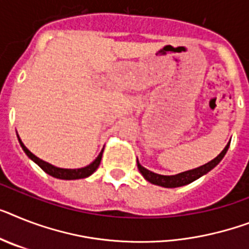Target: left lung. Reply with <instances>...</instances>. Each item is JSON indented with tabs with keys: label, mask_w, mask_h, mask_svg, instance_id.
Wrapping results in <instances>:
<instances>
[{
	"label": "left lung",
	"mask_w": 249,
	"mask_h": 249,
	"mask_svg": "<svg viewBox=\"0 0 249 249\" xmlns=\"http://www.w3.org/2000/svg\"><path fill=\"white\" fill-rule=\"evenodd\" d=\"M229 145H231V141L228 142V145L224 147V150L221 151L219 155H217L215 159H213L211 161L206 163L205 165H201L198 168H195L192 170H187V172H183V173L176 174V176H161V174H157L151 172V170L143 168L141 164L139 163L137 160V168H139L140 173L142 174V177L147 182L153 184H157V186L165 187V188H174V187H180V186H186V184L194 182V180L198 179L200 177H202L203 174L209 173L213 168L220 163L221 159L224 158V155L227 154L228 149H229Z\"/></svg>",
	"instance_id": "8db88e82"
}]
</instances>
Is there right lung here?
Segmentation results:
<instances>
[{"label":"right lung","mask_w":249,"mask_h":249,"mask_svg":"<svg viewBox=\"0 0 249 249\" xmlns=\"http://www.w3.org/2000/svg\"><path fill=\"white\" fill-rule=\"evenodd\" d=\"M18 142H20V145H21L22 150L25 151L26 155H28V157L30 158L34 163L38 164V165L40 166V168H42L47 174L54 177V178H58V179L71 180V179H81V178H86V177L91 176V174L98 169V166H99L100 164V160H102L103 150L100 151L98 158H96L91 164H89V165L84 166V168H79V169H63V168H58V166H54L52 165V164L44 161V160L39 159L38 157H36L34 154L30 153V151L26 149V146L22 143V141L20 140L18 135Z\"/></svg>","instance_id":"right-lung-1"}]
</instances>
